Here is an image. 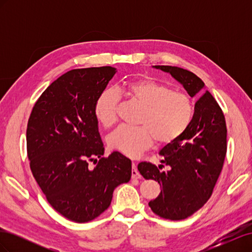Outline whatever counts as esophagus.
<instances>
[{"instance_id": "1", "label": "esophagus", "mask_w": 252, "mask_h": 252, "mask_svg": "<svg viewBox=\"0 0 252 252\" xmlns=\"http://www.w3.org/2000/svg\"><path fill=\"white\" fill-rule=\"evenodd\" d=\"M131 174H132L133 179H140L141 178V174L138 171V169H136V165H135L134 162H132V172H131Z\"/></svg>"}]
</instances>
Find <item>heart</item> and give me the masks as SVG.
<instances>
[{
  "mask_svg": "<svg viewBox=\"0 0 252 252\" xmlns=\"http://www.w3.org/2000/svg\"><path fill=\"white\" fill-rule=\"evenodd\" d=\"M119 95L141 106L139 126L122 125L107 139L108 146L129 157H136L156 141L167 145L186 132L193 119L191 98L184 93L155 80L141 78L128 81L118 88V94L105 90L94 103V117L101 125L110 127L117 121Z\"/></svg>",
  "mask_w": 252,
  "mask_h": 252,
  "instance_id": "obj_1",
  "label": "heart"
}]
</instances>
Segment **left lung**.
Returning <instances> with one entry per match:
<instances>
[{
	"label": "left lung",
	"mask_w": 252,
	"mask_h": 252,
	"mask_svg": "<svg viewBox=\"0 0 252 252\" xmlns=\"http://www.w3.org/2000/svg\"><path fill=\"white\" fill-rule=\"evenodd\" d=\"M169 73L191 97H196L191 124L186 132L161 150L163 165L142 162L140 173L146 180L158 181L162 187L149 207L167 220H184L208 201L222 171L226 156L227 129L219 104L206 90L204 82L192 72L180 67L154 66Z\"/></svg>",
	"instance_id": "1"
}]
</instances>
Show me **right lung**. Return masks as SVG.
<instances>
[{"label": "right lung", "mask_w": 252, "mask_h": 252, "mask_svg": "<svg viewBox=\"0 0 252 252\" xmlns=\"http://www.w3.org/2000/svg\"><path fill=\"white\" fill-rule=\"evenodd\" d=\"M117 69H72L33 106L26 140L30 169L47 201L66 219L85 223L109 207L113 190L130 181L131 161L119 151L103 158L94 103ZM99 161H97V158ZM98 162L94 167L89 161Z\"/></svg>", "instance_id": "obj_1"}]
</instances>
